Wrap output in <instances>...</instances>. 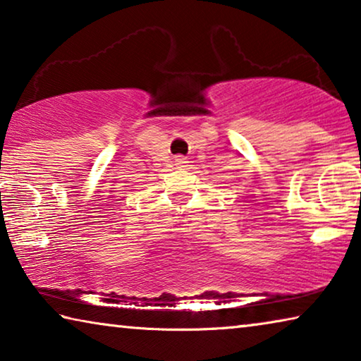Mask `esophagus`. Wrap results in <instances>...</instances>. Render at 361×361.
Returning a JSON list of instances; mask_svg holds the SVG:
<instances>
[{
	"label": "esophagus",
	"instance_id": "34e87169",
	"mask_svg": "<svg viewBox=\"0 0 361 361\" xmlns=\"http://www.w3.org/2000/svg\"><path fill=\"white\" fill-rule=\"evenodd\" d=\"M175 162H176V166H180V167H183V166H185V164H188L186 159H185V157H181V156L176 157V159H175Z\"/></svg>",
	"mask_w": 361,
	"mask_h": 361
}]
</instances>
